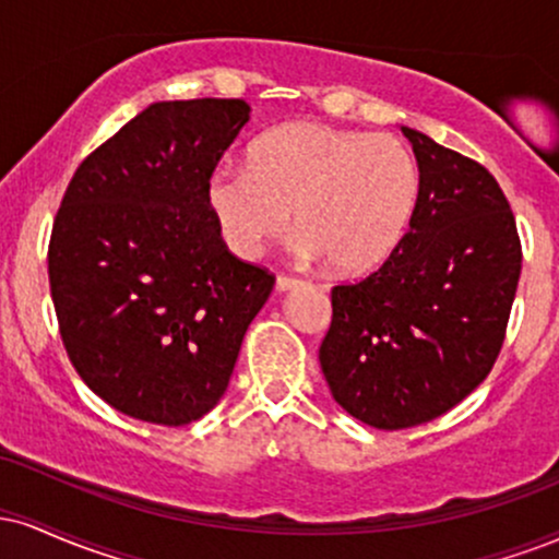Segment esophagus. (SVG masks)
I'll use <instances>...</instances> for the list:
<instances>
[{
  "instance_id": "obj_1",
  "label": "esophagus",
  "mask_w": 559,
  "mask_h": 559,
  "mask_svg": "<svg viewBox=\"0 0 559 559\" xmlns=\"http://www.w3.org/2000/svg\"><path fill=\"white\" fill-rule=\"evenodd\" d=\"M297 286H301V281L292 278V275H278V278H275V288H278V292H292V288Z\"/></svg>"
}]
</instances>
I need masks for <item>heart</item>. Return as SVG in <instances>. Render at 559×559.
<instances>
[{"instance_id":"obj_1","label":"heart","mask_w":559,"mask_h":559,"mask_svg":"<svg viewBox=\"0 0 559 559\" xmlns=\"http://www.w3.org/2000/svg\"><path fill=\"white\" fill-rule=\"evenodd\" d=\"M420 197L409 146L386 133L312 120L252 141L247 165L226 163L204 183V202L236 258L258 260L286 234L299 260H331L338 273L376 271L400 247Z\"/></svg>"}]
</instances>
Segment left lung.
<instances>
[{"mask_svg": "<svg viewBox=\"0 0 559 559\" xmlns=\"http://www.w3.org/2000/svg\"><path fill=\"white\" fill-rule=\"evenodd\" d=\"M402 133L420 168L418 207L376 273L333 286L320 344L333 400L381 431L439 418L489 376L523 262L491 173L415 128Z\"/></svg>", "mask_w": 559, "mask_h": 559, "instance_id": "8db88e82", "label": "left lung"}]
</instances>
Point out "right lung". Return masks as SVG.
Here are the masks:
<instances>
[{
    "label": "right lung",
    "mask_w": 559,
    "mask_h": 559,
    "mask_svg": "<svg viewBox=\"0 0 559 559\" xmlns=\"http://www.w3.org/2000/svg\"><path fill=\"white\" fill-rule=\"evenodd\" d=\"M249 112L243 99L155 102L83 159L57 210L47 262L62 344L83 383L136 420L207 415L273 292L204 202Z\"/></svg>",
    "instance_id": "obj_1"
}]
</instances>
